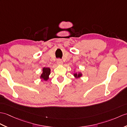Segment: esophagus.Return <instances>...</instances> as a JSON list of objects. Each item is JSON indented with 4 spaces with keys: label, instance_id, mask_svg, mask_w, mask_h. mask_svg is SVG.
<instances>
[{
    "label": "esophagus",
    "instance_id": "34e87169",
    "mask_svg": "<svg viewBox=\"0 0 127 127\" xmlns=\"http://www.w3.org/2000/svg\"><path fill=\"white\" fill-rule=\"evenodd\" d=\"M57 63L58 64H62L63 61H62V60H61V59H58V60H57Z\"/></svg>",
    "mask_w": 127,
    "mask_h": 127
}]
</instances>
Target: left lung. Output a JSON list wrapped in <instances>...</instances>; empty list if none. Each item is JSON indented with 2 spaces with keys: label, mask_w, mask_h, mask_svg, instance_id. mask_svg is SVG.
<instances>
[{
  "label": "left lung",
  "mask_w": 127,
  "mask_h": 127,
  "mask_svg": "<svg viewBox=\"0 0 127 127\" xmlns=\"http://www.w3.org/2000/svg\"><path fill=\"white\" fill-rule=\"evenodd\" d=\"M74 76H75L76 77H80L81 76H82V74H81V73H78V74H77V73H75Z\"/></svg>",
  "instance_id": "8db88e82"
}]
</instances>
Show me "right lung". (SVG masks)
I'll return each instance as SVG.
<instances>
[{"label": "right lung", "instance_id": "obj_1", "mask_svg": "<svg viewBox=\"0 0 127 127\" xmlns=\"http://www.w3.org/2000/svg\"><path fill=\"white\" fill-rule=\"evenodd\" d=\"M50 73V69L49 67H44L43 69V73L41 75V78L44 81H47L49 79V76Z\"/></svg>", "mask_w": 127, "mask_h": 127}]
</instances>
